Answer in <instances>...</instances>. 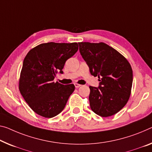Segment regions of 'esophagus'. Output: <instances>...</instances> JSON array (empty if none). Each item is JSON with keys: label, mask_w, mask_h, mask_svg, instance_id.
<instances>
[{"label": "esophagus", "mask_w": 152, "mask_h": 152, "mask_svg": "<svg viewBox=\"0 0 152 152\" xmlns=\"http://www.w3.org/2000/svg\"><path fill=\"white\" fill-rule=\"evenodd\" d=\"M74 85H75V86L76 88H79L81 86L80 84H79V83H75Z\"/></svg>", "instance_id": "obj_1"}]
</instances>
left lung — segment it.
Here are the masks:
<instances>
[{"mask_svg":"<svg viewBox=\"0 0 152 152\" xmlns=\"http://www.w3.org/2000/svg\"><path fill=\"white\" fill-rule=\"evenodd\" d=\"M79 52L92 75L99 77L98 88L90 86V108L101 117L120 111L131 94L132 70L124 56L107 44L80 42Z\"/></svg>","mask_w":152,"mask_h":152,"instance_id":"8db88e82","label":"left lung"}]
</instances>
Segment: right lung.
Segmentation results:
<instances>
[{
  "label": "right lung",
  "mask_w": 152,
  "mask_h": 152,
  "mask_svg": "<svg viewBox=\"0 0 152 152\" xmlns=\"http://www.w3.org/2000/svg\"><path fill=\"white\" fill-rule=\"evenodd\" d=\"M78 50L77 43H42L30 50L23 62L19 90L29 107L47 118L64 109L75 90L73 84L54 82L56 73H63L67 60Z\"/></svg>",
  "instance_id": "1"
}]
</instances>
